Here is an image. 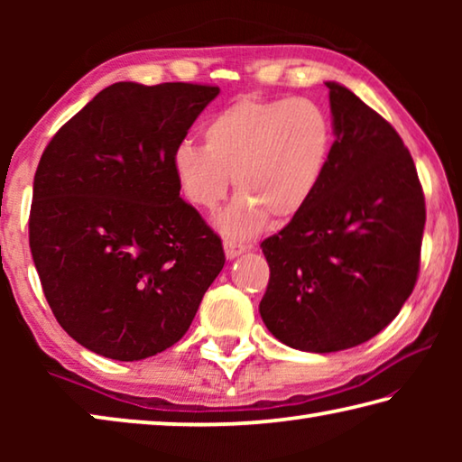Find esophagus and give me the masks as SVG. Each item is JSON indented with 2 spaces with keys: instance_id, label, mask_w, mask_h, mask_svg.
<instances>
[{
  "instance_id": "obj_1",
  "label": "esophagus",
  "mask_w": 462,
  "mask_h": 462,
  "mask_svg": "<svg viewBox=\"0 0 462 462\" xmlns=\"http://www.w3.org/2000/svg\"><path fill=\"white\" fill-rule=\"evenodd\" d=\"M246 250V245H242L238 240H232V238H224V253L228 259H236L238 254H242Z\"/></svg>"
}]
</instances>
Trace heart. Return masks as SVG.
I'll return each instance as SVG.
<instances>
[{
	"label": "heart",
	"instance_id": "1",
	"mask_svg": "<svg viewBox=\"0 0 462 462\" xmlns=\"http://www.w3.org/2000/svg\"><path fill=\"white\" fill-rule=\"evenodd\" d=\"M206 146L179 143L171 165L187 201L216 209L230 191L238 198L217 217L230 236H248L271 216L287 222L314 198L330 165L334 124L314 99L242 97L203 126Z\"/></svg>",
	"mask_w": 462,
	"mask_h": 462
}]
</instances>
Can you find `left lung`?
Instances as JSON below:
<instances>
[{
    "instance_id": "1",
    "label": "left lung",
    "mask_w": 462,
    "mask_h": 462,
    "mask_svg": "<svg viewBox=\"0 0 462 462\" xmlns=\"http://www.w3.org/2000/svg\"><path fill=\"white\" fill-rule=\"evenodd\" d=\"M334 151L314 198L261 242L271 277L261 318L287 346L336 353L377 336L416 287L424 189L402 136L338 83Z\"/></svg>"
}]
</instances>
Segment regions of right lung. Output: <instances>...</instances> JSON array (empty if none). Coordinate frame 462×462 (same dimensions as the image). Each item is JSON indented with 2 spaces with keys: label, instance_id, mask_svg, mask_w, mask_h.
Masks as SVG:
<instances>
[{
  "label": "right lung",
  "instance_id": "obj_1",
  "mask_svg": "<svg viewBox=\"0 0 462 462\" xmlns=\"http://www.w3.org/2000/svg\"><path fill=\"white\" fill-rule=\"evenodd\" d=\"M220 88L114 83L60 126L34 175L30 250L57 322L140 361L183 338L224 248L179 198L171 156Z\"/></svg>",
  "mask_w": 462,
  "mask_h": 462
}]
</instances>
